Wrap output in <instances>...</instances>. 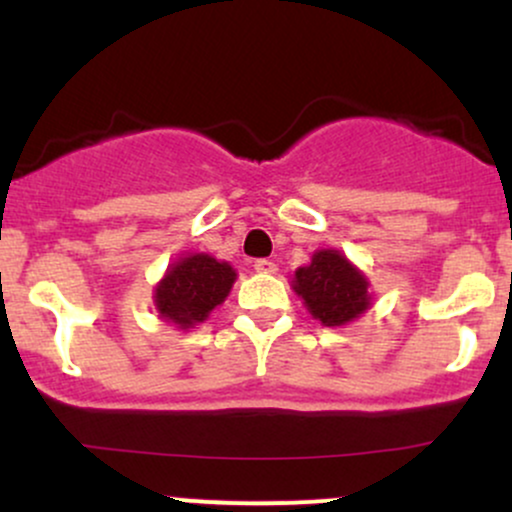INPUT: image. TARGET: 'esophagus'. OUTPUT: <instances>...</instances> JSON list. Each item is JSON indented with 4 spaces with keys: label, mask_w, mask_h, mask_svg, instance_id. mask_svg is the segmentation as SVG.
I'll return each mask as SVG.
<instances>
[{
    "label": "esophagus",
    "mask_w": 512,
    "mask_h": 512,
    "mask_svg": "<svg viewBox=\"0 0 512 512\" xmlns=\"http://www.w3.org/2000/svg\"><path fill=\"white\" fill-rule=\"evenodd\" d=\"M255 272L260 274H274L276 272V264L272 260H257L255 262Z\"/></svg>",
    "instance_id": "obj_1"
}]
</instances>
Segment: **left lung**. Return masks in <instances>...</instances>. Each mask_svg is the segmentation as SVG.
Wrapping results in <instances>:
<instances>
[{"label":"left lung","instance_id":"left-lung-1","mask_svg":"<svg viewBox=\"0 0 512 512\" xmlns=\"http://www.w3.org/2000/svg\"><path fill=\"white\" fill-rule=\"evenodd\" d=\"M291 289L325 327L349 325L373 305L368 276L334 248L315 250L310 262L293 272Z\"/></svg>","mask_w":512,"mask_h":512}]
</instances>
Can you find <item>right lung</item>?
I'll return each instance as SVG.
<instances>
[{
    "mask_svg": "<svg viewBox=\"0 0 512 512\" xmlns=\"http://www.w3.org/2000/svg\"><path fill=\"white\" fill-rule=\"evenodd\" d=\"M236 279V269L228 262L207 252H187L168 264L166 274L156 284V313L178 330L202 325L209 320L211 310L226 301Z\"/></svg>",
    "mask_w": 512,
    "mask_h": 512,
    "instance_id": "right-lung-1",
    "label": "right lung"
}]
</instances>
